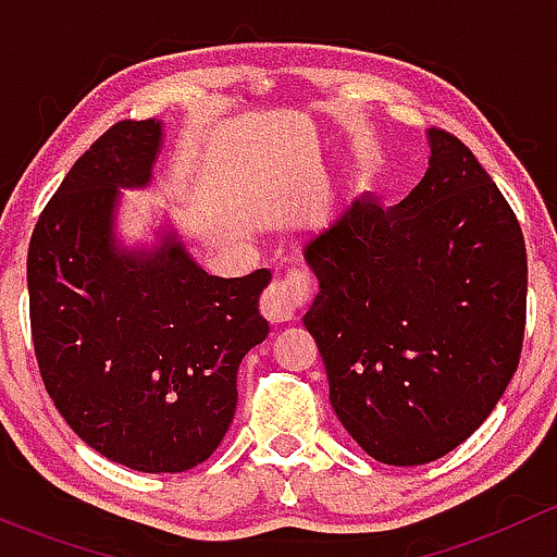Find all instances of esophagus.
<instances>
[{
  "instance_id": "34e87169",
  "label": "esophagus",
  "mask_w": 557,
  "mask_h": 557,
  "mask_svg": "<svg viewBox=\"0 0 557 557\" xmlns=\"http://www.w3.org/2000/svg\"><path fill=\"white\" fill-rule=\"evenodd\" d=\"M310 274L290 272L285 280L269 285L261 296V312L269 323H288L296 318V310L310 299Z\"/></svg>"
}]
</instances>
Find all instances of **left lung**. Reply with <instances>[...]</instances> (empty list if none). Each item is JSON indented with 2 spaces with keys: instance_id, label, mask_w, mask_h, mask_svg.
<instances>
[{
  "instance_id": "left-lung-1",
  "label": "left lung",
  "mask_w": 557,
  "mask_h": 557,
  "mask_svg": "<svg viewBox=\"0 0 557 557\" xmlns=\"http://www.w3.org/2000/svg\"><path fill=\"white\" fill-rule=\"evenodd\" d=\"M429 170L396 207L358 196L307 243L305 325L329 398L374 460L420 466L469 440L507 391L528 261L512 207L469 148L429 128Z\"/></svg>"
}]
</instances>
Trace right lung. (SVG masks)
<instances>
[{
  "label": "right lung",
  "mask_w": 557,
  "mask_h": 557,
  "mask_svg": "<svg viewBox=\"0 0 557 557\" xmlns=\"http://www.w3.org/2000/svg\"><path fill=\"white\" fill-rule=\"evenodd\" d=\"M164 123L121 121L45 205L26 258L39 374L72 431L115 463L177 474L205 463L237 409V369L269 334L272 272L215 277L174 228L153 247L115 234L121 188H148Z\"/></svg>",
  "instance_id": "obj_1"
}]
</instances>
